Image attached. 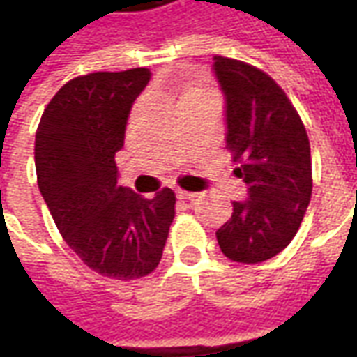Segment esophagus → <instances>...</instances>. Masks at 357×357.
<instances>
[{
	"instance_id": "esophagus-1",
	"label": "esophagus",
	"mask_w": 357,
	"mask_h": 357,
	"mask_svg": "<svg viewBox=\"0 0 357 357\" xmlns=\"http://www.w3.org/2000/svg\"><path fill=\"white\" fill-rule=\"evenodd\" d=\"M178 199H185V201H193L199 197V193H191V191H183V189H178Z\"/></svg>"
}]
</instances>
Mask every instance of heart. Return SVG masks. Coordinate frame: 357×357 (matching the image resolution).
Returning <instances> with one entry per match:
<instances>
[{
	"label": "heart",
	"mask_w": 357,
	"mask_h": 357,
	"mask_svg": "<svg viewBox=\"0 0 357 357\" xmlns=\"http://www.w3.org/2000/svg\"><path fill=\"white\" fill-rule=\"evenodd\" d=\"M199 93H202L199 88H187L185 91H183V102H185L187 99H191V97H195V95H199Z\"/></svg>",
	"instance_id": "b5f03b06"
}]
</instances>
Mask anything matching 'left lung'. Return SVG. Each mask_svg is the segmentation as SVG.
<instances>
[{
  "instance_id": "8db88e82",
  "label": "left lung",
  "mask_w": 357,
  "mask_h": 357,
  "mask_svg": "<svg viewBox=\"0 0 357 357\" xmlns=\"http://www.w3.org/2000/svg\"><path fill=\"white\" fill-rule=\"evenodd\" d=\"M212 70L225 101V145L248 195L233 201L218 245L233 262H264L291 243L312 199L306 128L266 73L227 57H214Z\"/></svg>"
}]
</instances>
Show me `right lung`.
I'll use <instances>...</instances> for the list:
<instances>
[{
    "label": "right lung",
    "instance_id": "add662e5",
    "mask_svg": "<svg viewBox=\"0 0 357 357\" xmlns=\"http://www.w3.org/2000/svg\"><path fill=\"white\" fill-rule=\"evenodd\" d=\"M149 80V68L78 76L55 93L36 132L38 187L63 239L88 268L120 281L158 266L176 214L168 187L143 199L118 183L114 155Z\"/></svg>",
    "mask_w": 357,
    "mask_h": 357
}]
</instances>
